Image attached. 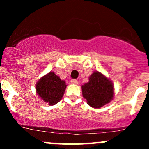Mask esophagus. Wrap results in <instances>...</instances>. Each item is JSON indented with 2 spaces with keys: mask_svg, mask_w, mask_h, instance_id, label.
Returning a JSON list of instances; mask_svg holds the SVG:
<instances>
[{
  "mask_svg": "<svg viewBox=\"0 0 149 149\" xmlns=\"http://www.w3.org/2000/svg\"><path fill=\"white\" fill-rule=\"evenodd\" d=\"M70 82H71V84H78V83H79L76 79H72V80L70 81Z\"/></svg>",
  "mask_w": 149,
  "mask_h": 149,
  "instance_id": "1",
  "label": "esophagus"
}]
</instances>
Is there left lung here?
Segmentation results:
<instances>
[{
	"mask_svg": "<svg viewBox=\"0 0 149 149\" xmlns=\"http://www.w3.org/2000/svg\"><path fill=\"white\" fill-rule=\"evenodd\" d=\"M88 80V83L81 86L83 97L88 105L94 108H100L112 100L113 84L107 77L100 72L95 71Z\"/></svg>",
	"mask_w": 149,
	"mask_h": 149,
	"instance_id": "left-lung-1",
	"label": "left lung"
}]
</instances>
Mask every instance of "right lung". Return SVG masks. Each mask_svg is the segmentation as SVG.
<instances>
[{
  "label": "right lung",
  "instance_id": "right-lung-1",
  "mask_svg": "<svg viewBox=\"0 0 149 149\" xmlns=\"http://www.w3.org/2000/svg\"><path fill=\"white\" fill-rule=\"evenodd\" d=\"M65 82L61 80L54 72L43 76L36 85L37 94L49 105L59 102L65 92Z\"/></svg>",
  "mask_w": 149,
  "mask_h": 149
}]
</instances>
